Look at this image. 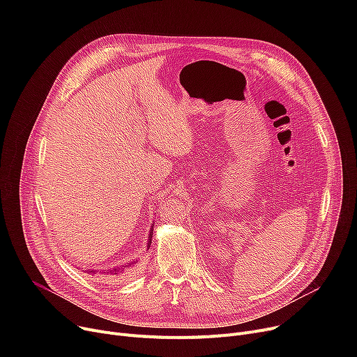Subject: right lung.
<instances>
[{"label":"right lung","instance_id":"add662e5","mask_svg":"<svg viewBox=\"0 0 357 357\" xmlns=\"http://www.w3.org/2000/svg\"><path fill=\"white\" fill-rule=\"evenodd\" d=\"M153 224H155V222H153ZM153 224H152V227H150V231H149V238H147V250H149L150 245H152V237H153ZM136 261H137V259H136V260H131V261H128V264L120 265V266H117V268L108 269V271H105L104 273H111V275H120V273H124V272H127V271H130L131 268H133V266L136 265ZM88 272L97 273L98 271H91V269H88Z\"/></svg>","mask_w":357,"mask_h":357}]
</instances>
